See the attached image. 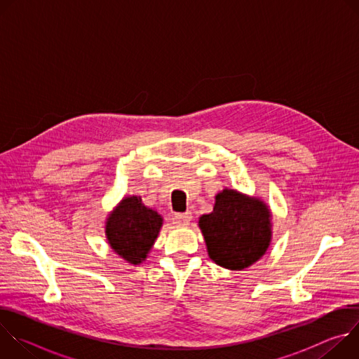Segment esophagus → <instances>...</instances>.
Masks as SVG:
<instances>
[{"mask_svg":"<svg viewBox=\"0 0 359 359\" xmlns=\"http://www.w3.org/2000/svg\"><path fill=\"white\" fill-rule=\"evenodd\" d=\"M173 223L176 226H187L190 222H191V213L187 212V213H177L173 216Z\"/></svg>","mask_w":359,"mask_h":359,"instance_id":"1","label":"esophagus"}]
</instances>
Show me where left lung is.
Instances as JSON below:
<instances>
[{
  "label": "left lung",
  "instance_id": "8db88e82",
  "mask_svg": "<svg viewBox=\"0 0 359 359\" xmlns=\"http://www.w3.org/2000/svg\"><path fill=\"white\" fill-rule=\"evenodd\" d=\"M271 217L260 197L223 189L216 194L213 212L198 219L210 260L233 271L257 263L271 244Z\"/></svg>",
  "mask_w": 359,
  "mask_h": 359
}]
</instances>
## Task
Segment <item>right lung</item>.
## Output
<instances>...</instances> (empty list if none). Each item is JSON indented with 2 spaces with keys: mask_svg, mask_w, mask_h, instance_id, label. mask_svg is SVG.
<instances>
[{
  "mask_svg": "<svg viewBox=\"0 0 359 359\" xmlns=\"http://www.w3.org/2000/svg\"><path fill=\"white\" fill-rule=\"evenodd\" d=\"M163 217L143 204L140 196H126L108 215L105 236L109 247L132 266L142 264L155 244Z\"/></svg>",
  "mask_w": 359,
  "mask_h": 359,
  "instance_id": "obj_1",
  "label": "right lung"
}]
</instances>
